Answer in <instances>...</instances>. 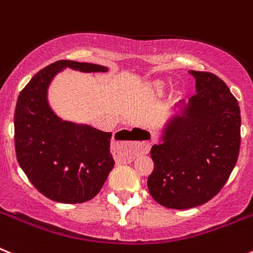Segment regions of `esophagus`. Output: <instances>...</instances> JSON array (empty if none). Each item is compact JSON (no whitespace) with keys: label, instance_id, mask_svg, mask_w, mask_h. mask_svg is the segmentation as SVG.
<instances>
[{"label":"esophagus","instance_id":"34e87169","mask_svg":"<svg viewBox=\"0 0 253 253\" xmlns=\"http://www.w3.org/2000/svg\"><path fill=\"white\" fill-rule=\"evenodd\" d=\"M125 134L133 140H115L113 144L116 157L122 162H131L138 154H147L156 140L154 134L147 129L137 128Z\"/></svg>","mask_w":253,"mask_h":253}]
</instances>
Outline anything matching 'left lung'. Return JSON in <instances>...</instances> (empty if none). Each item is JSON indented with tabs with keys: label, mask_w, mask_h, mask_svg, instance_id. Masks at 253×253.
Instances as JSON below:
<instances>
[{
	"label": "left lung",
	"mask_w": 253,
	"mask_h": 253,
	"mask_svg": "<svg viewBox=\"0 0 253 253\" xmlns=\"http://www.w3.org/2000/svg\"><path fill=\"white\" fill-rule=\"evenodd\" d=\"M196 93L185 116L176 118L154 144L148 177L152 198L169 209L205 204L223 189L241 147V110L227 84L214 73L191 71Z\"/></svg>",
	"instance_id": "8db88e82"
}]
</instances>
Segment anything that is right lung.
Here are the masks:
<instances>
[{
	"instance_id": "1",
	"label": "right lung",
	"mask_w": 253,
	"mask_h": 253,
	"mask_svg": "<svg viewBox=\"0 0 253 253\" xmlns=\"http://www.w3.org/2000/svg\"><path fill=\"white\" fill-rule=\"evenodd\" d=\"M64 67L106 72V67L57 60L31 78L15 109V151L29 181L50 200L78 204L95 198L113 169L111 133L62 122L50 110L46 88Z\"/></svg>"
}]
</instances>
